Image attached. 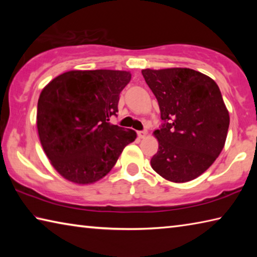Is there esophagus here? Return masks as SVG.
<instances>
[{
	"instance_id": "1",
	"label": "esophagus",
	"mask_w": 257,
	"mask_h": 257,
	"mask_svg": "<svg viewBox=\"0 0 257 257\" xmlns=\"http://www.w3.org/2000/svg\"><path fill=\"white\" fill-rule=\"evenodd\" d=\"M146 134H147L146 132H137V135L139 138H144L146 136Z\"/></svg>"
}]
</instances>
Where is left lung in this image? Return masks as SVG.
Here are the masks:
<instances>
[{
    "label": "left lung",
    "instance_id": "obj_1",
    "mask_svg": "<svg viewBox=\"0 0 257 257\" xmlns=\"http://www.w3.org/2000/svg\"><path fill=\"white\" fill-rule=\"evenodd\" d=\"M159 102L163 124L155 130L159 150L153 170L172 182L205 172L224 147L229 112L216 82L188 68L142 70Z\"/></svg>",
    "mask_w": 257,
    "mask_h": 257
}]
</instances>
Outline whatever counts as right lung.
<instances>
[{
	"instance_id": "add662e5",
	"label": "right lung",
	"mask_w": 257,
	"mask_h": 257,
	"mask_svg": "<svg viewBox=\"0 0 257 257\" xmlns=\"http://www.w3.org/2000/svg\"><path fill=\"white\" fill-rule=\"evenodd\" d=\"M130 79L129 71L71 70L43 88L37 103L38 136L64 179L77 185L98 181L136 139L133 129L108 122Z\"/></svg>"
}]
</instances>
